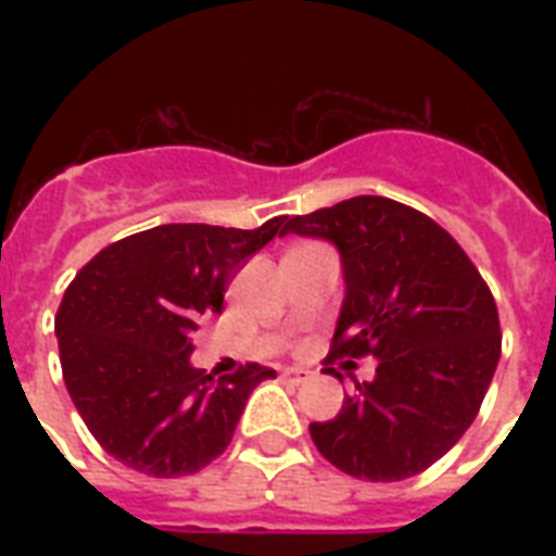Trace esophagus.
<instances>
[{"mask_svg":"<svg viewBox=\"0 0 556 556\" xmlns=\"http://www.w3.org/2000/svg\"><path fill=\"white\" fill-rule=\"evenodd\" d=\"M279 378L286 380V383H305V380L312 378V371L300 369V366H282V369H279Z\"/></svg>","mask_w":556,"mask_h":556,"instance_id":"esophagus-1","label":"esophagus"}]
</instances>
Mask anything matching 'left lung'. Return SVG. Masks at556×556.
Here are the masks:
<instances>
[{"instance_id":"8db88e82","label":"left lung","mask_w":556,"mask_h":556,"mask_svg":"<svg viewBox=\"0 0 556 556\" xmlns=\"http://www.w3.org/2000/svg\"><path fill=\"white\" fill-rule=\"evenodd\" d=\"M286 233L340 253L346 294L331 357L378 361L331 421L308 427L314 444L355 479L421 473L473 424L500 364V314L484 279L444 227L383 195L288 218Z\"/></svg>"}]
</instances>
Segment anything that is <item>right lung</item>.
Listing matches in <instances>:
<instances>
[{
    "label": "right lung",
    "instance_id": "1",
    "mask_svg": "<svg viewBox=\"0 0 556 556\" xmlns=\"http://www.w3.org/2000/svg\"><path fill=\"white\" fill-rule=\"evenodd\" d=\"M286 216L256 230L159 225L109 244L74 277L56 312L65 389L109 456L173 479L207 467L244 404L277 371L248 364L213 380L190 361L201 317L222 314L227 282Z\"/></svg>",
    "mask_w": 556,
    "mask_h": 556
}]
</instances>
